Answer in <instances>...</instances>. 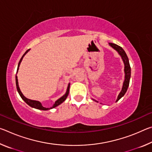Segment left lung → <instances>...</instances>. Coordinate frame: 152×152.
Wrapping results in <instances>:
<instances>
[{
  "label": "left lung",
  "mask_w": 152,
  "mask_h": 152,
  "mask_svg": "<svg viewBox=\"0 0 152 152\" xmlns=\"http://www.w3.org/2000/svg\"><path fill=\"white\" fill-rule=\"evenodd\" d=\"M109 45L112 48L114 49L115 51H117V53H119V56L121 57L122 60L123 61V64H124V72H125V79L124 81H123V87L121 89V91L120 92V93L119 94L117 99V101H119V99H121V98L124 96L125 94L126 93V92L127 91V88L129 87V81H130V78H131V67L129 65V59L127 54H126L125 51L123 50V49L120 47V46L117 45L115 43H109ZM92 101H94L95 102H97V101L94 100V99H92Z\"/></svg>",
  "instance_id": "8db88e82"
}]
</instances>
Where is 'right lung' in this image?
<instances>
[{"label": "right lung", "mask_w": 152, "mask_h": 152, "mask_svg": "<svg viewBox=\"0 0 152 152\" xmlns=\"http://www.w3.org/2000/svg\"><path fill=\"white\" fill-rule=\"evenodd\" d=\"M30 50H27L26 51H25V53H24L23 55L22 58H20V60L19 61V64H18V67H17V74L18 72V70H19V66H20V62H21V61L23 60V58L24 56L26 55V53L28 52ZM17 74H16V76H15V80H16V86H17V90L18 92H19V94L20 95V96L21 97V99L23 100V101L26 102V103L29 105V106L31 107L32 108H35V109H39V110H50V109H53V108H55L56 107H58V105H60V104L62 103V102L64 101H65V100L66 99V98L68 97V94H69V91H70V84L69 83L68 84V87H67V90H66V93L64 94L62 96L60 97V99H58L57 101H56L55 102V103L53 104V105L50 108H46V107H43V105L42 104V103L39 101H35V100H31L29 99H27V98L25 97L23 94V93L21 92V91H20V88L19 86V82H18V78H17Z\"/></svg>", "instance_id": "right-lung-1"}]
</instances>
